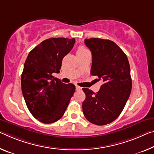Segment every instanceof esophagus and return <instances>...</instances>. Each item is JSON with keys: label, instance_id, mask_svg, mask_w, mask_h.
Segmentation results:
<instances>
[{"label": "esophagus", "instance_id": "34e87169", "mask_svg": "<svg viewBox=\"0 0 154 154\" xmlns=\"http://www.w3.org/2000/svg\"><path fill=\"white\" fill-rule=\"evenodd\" d=\"M82 88L79 86H76V90H81Z\"/></svg>", "mask_w": 154, "mask_h": 154}]
</instances>
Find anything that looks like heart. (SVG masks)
Segmentation results:
<instances>
[{"mask_svg": "<svg viewBox=\"0 0 154 154\" xmlns=\"http://www.w3.org/2000/svg\"><path fill=\"white\" fill-rule=\"evenodd\" d=\"M88 51V50L86 48H85L84 46H80L79 48H77V55H79V54H83V53H85Z\"/></svg>", "mask_w": 154, "mask_h": 154, "instance_id": "1", "label": "heart"}]
</instances>
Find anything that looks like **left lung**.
I'll use <instances>...</instances> for the list:
<instances>
[{
    "label": "left lung",
    "instance_id": "8db88e82",
    "mask_svg": "<svg viewBox=\"0 0 154 154\" xmlns=\"http://www.w3.org/2000/svg\"><path fill=\"white\" fill-rule=\"evenodd\" d=\"M92 55L90 74L103 84L97 93L84 88L83 112L90 123L104 125L118 118L130 97L132 82L125 53L116 43L101 38L85 39Z\"/></svg>",
    "mask_w": 154,
    "mask_h": 154
}]
</instances>
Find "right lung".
<instances>
[{
    "label": "right lung",
    "mask_w": 154,
    "mask_h": 154,
    "mask_svg": "<svg viewBox=\"0 0 154 154\" xmlns=\"http://www.w3.org/2000/svg\"><path fill=\"white\" fill-rule=\"evenodd\" d=\"M75 42V38L47 39L29 52L24 63L22 92L29 110L42 123L60 120L74 94V84H64L53 73L60 72L63 58Z\"/></svg>",
    "instance_id": "1"
}]
</instances>
